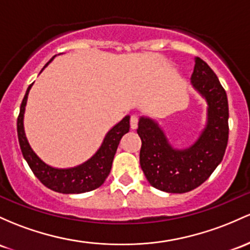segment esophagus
I'll use <instances>...</instances> for the list:
<instances>
[{
	"label": "esophagus",
	"instance_id": "34e87169",
	"mask_svg": "<svg viewBox=\"0 0 250 250\" xmlns=\"http://www.w3.org/2000/svg\"><path fill=\"white\" fill-rule=\"evenodd\" d=\"M138 123H139V117L135 116V115H133V116L130 117V128L131 129H136V128H138Z\"/></svg>",
	"mask_w": 250,
	"mask_h": 250
}]
</instances>
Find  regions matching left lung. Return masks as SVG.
<instances>
[{
	"mask_svg": "<svg viewBox=\"0 0 250 250\" xmlns=\"http://www.w3.org/2000/svg\"><path fill=\"white\" fill-rule=\"evenodd\" d=\"M191 85L207 102V121L188 147L172 146L165 130L152 117L142 115L139 120L140 165L153 188L168 193H185L202 185L221 164L228 145L226 90L216 73L198 57L194 58Z\"/></svg>",
	"mask_w": 250,
	"mask_h": 250,
	"instance_id": "left-lung-1",
	"label": "left lung"
}]
</instances>
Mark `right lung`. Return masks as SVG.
I'll return each instance as SVG.
<instances>
[{
	"instance_id": "add662e5",
	"label": "right lung",
	"mask_w": 250,
	"mask_h": 250,
	"mask_svg": "<svg viewBox=\"0 0 250 250\" xmlns=\"http://www.w3.org/2000/svg\"><path fill=\"white\" fill-rule=\"evenodd\" d=\"M54 57L49 60V62L54 59ZM49 62L45 65V67ZM42 70H41V72H42ZM32 85L33 84L29 85L28 89H27L20 106V114L18 117V136L21 152H22L24 160L31 167L33 173L46 188L59 192V193H84V192H89L100 188L110 173L112 160H114L115 153L119 147L121 139L125 134L129 131L130 116L127 115L119 123H116L105 134L102 145L96 150L95 154L90 159H87L86 161H84L83 164L73 167H67V168L53 167L46 164L33 150L28 140H27L26 133H24L23 117Z\"/></svg>"
}]
</instances>
